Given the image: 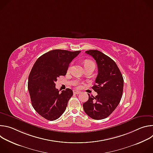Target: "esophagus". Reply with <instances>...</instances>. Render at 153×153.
Instances as JSON below:
<instances>
[{
    "label": "esophagus",
    "instance_id": "esophagus-1",
    "mask_svg": "<svg viewBox=\"0 0 153 153\" xmlns=\"http://www.w3.org/2000/svg\"><path fill=\"white\" fill-rule=\"evenodd\" d=\"M73 93H74V94H79L80 93V91H77V90H74Z\"/></svg>",
    "mask_w": 153,
    "mask_h": 153
}]
</instances>
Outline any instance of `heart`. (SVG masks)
Returning a JSON list of instances; mask_svg holds the SVG:
<instances>
[{"instance_id":"1","label":"heart","mask_w":153,"mask_h":153,"mask_svg":"<svg viewBox=\"0 0 153 153\" xmlns=\"http://www.w3.org/2000/svg\"><path fill=\"white\" fill-rule=\"evenodd\" d=\"M91 65H94V66H95L94 63L92 60H86L85 61V62H84L85 68L87 67H89V66H91ZM71 66H70V67L68 68V71H70L71 70Z\"/></svg>"}]
</instances>
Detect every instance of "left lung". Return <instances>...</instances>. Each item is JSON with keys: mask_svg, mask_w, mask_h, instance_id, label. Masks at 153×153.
<instances>
[{"mask_svg": "<svg viewBox=\"0 0 153 153\" xmlns=\"http://www.w3.org/2000/svg\"><path fill=\"white\" fill-rule=\"evenodd\" d=\"M86 54L96 60L98 74L92 88L96 97L88 94V101L83 103L85 113L95 120L106 118L119 104L123 88V79L116 62L98 50H88Z\"/></svg>", "mask_w": 153, "mask_h": 153, "instance_id": "left-lung-1", "label": "left lung"}]
</instances>
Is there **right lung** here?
I'll return each mask as SVG.
<instances>
[{"label": "right lung", "mask_w": 153, "mask_h": 153, "mask_svg": "<svg viewBox=\"0 0 153 153\" xmlns=\"http://www.w3.org/2000/svg\"><path fill=\"white\" fill-rule=\"evenodd\" d=\"M80 51L54 50L37 59L28 77V89L32 106L43 118L53 121L65 112L73 94L70 88L59 93L56 88L57 77L65 76L69 64Z\"/></svg>", "instance_id": "1"}]
</instances>
